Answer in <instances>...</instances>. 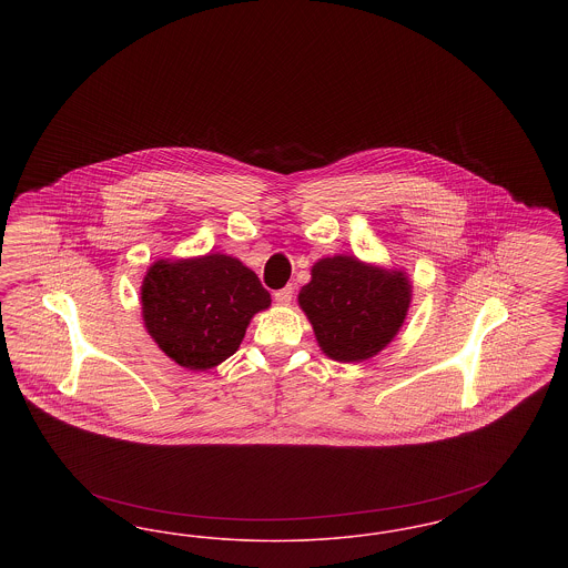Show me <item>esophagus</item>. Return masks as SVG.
Segmentation results:
<instances>
[{
    "label": "esophagus",
    "instance_id": "1",
    "mask_svg": "<svg viewBox=\"0 0 568 568\" xmlns=\"http://www.w3.org/2000/svg\"><path fill=\"white\" fill-rule=\"evenodd\" d=\"M274 300H276V304L287 306V304L294 300V287H292V285H287V287H283V290L274 292Z\"/></svg>",
    "mask_w": 568,
    "mask_h": 568
}]
</instances>
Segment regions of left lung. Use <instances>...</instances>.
I'll list each match as a JSON object with an SVG mask.
<instances>
[{
    "instance_id": "1",
    "label": "left lung",
    "mask_w": 568,
    "mask_h": 568,
    "mask_svg": "<svg viewBox=\"0 0 568 568\" xmlns=\"http://www.w3.org/2000/svg\"><path fill=\"white\" fill-rule=\"evenodd\" d=\"M297 302L325 355L362 362L377 355L400 329L410 304L403 272H387L355 257H325Z\"/></svg>"
}]
</instances>
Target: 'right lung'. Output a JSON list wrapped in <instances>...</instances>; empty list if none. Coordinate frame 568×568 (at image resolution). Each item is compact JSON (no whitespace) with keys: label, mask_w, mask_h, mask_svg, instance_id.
I'll use <instances>...</instances> for the list:
<instances>
[{"label":"right lung","mask_w":568,"mask_h":568,"mask_svg":"<svg viewBox=\"0 0 568 568\" xmlns=\"http://www.w3.org/2000/svg\"><path fill=\"white\" fill-rule=\"evenodd\" d=\"M271 306L257 274L221 253L153 264L142 283V317L168 357L206 371L236 353L251 317Z\"/></svg>","instance_id":"obj_1"}]
</instances>
